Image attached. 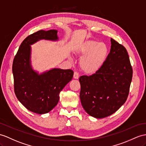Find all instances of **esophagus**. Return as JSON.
<instances>
[{
  "label": "esophagus",
  "mask_w": 146,
  "mask_h": 146,
  "mask_svg": "<svg viewBox=\"0 0 146 146\" xmlns=\"http://www.w3.org/2000/svg\"><path fill=\"white\" fill-rule=\"evenodd\" d=\"M74 79H79V73L77 72H74Z\"/></svg>",
  "instance_id": "obj_1"
}]
</instances>
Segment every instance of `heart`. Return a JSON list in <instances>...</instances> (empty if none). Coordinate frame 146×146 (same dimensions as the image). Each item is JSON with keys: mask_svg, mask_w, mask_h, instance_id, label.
Returning <instances> with one entry per match:
<instances>
[{"mask_svg": "<svg viewBox=\"0 0 146 146\" xmlns=\"http://www.w3.org/2000/svg\"><path fill=\"white\" fill-rule=\"evenodd\" d=\"M76 52L82 56L79 62L81 70L87 74H93L97 72L105 62L108 49L103 42L87 40L78 46Z\"/></svg>", "mask_w": 146, "mask_h": 146, "instance_id": "heart-1", "label": "heart"}]
</instances>
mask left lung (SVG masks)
Returning <instances> with one entry per match:
<instances>
[{"label":"left lung","instance_id":"obj_1","mask_svg":"<svg viewBox=\"0 0 146 146\" xmlns=\"http://www.w3.org/2000/svg\"><path fill=\"white\" fill-rule=\"evenodd\" d=\"M105 62L92 76L80 77V98L88 115L103 118L113 114L127 100L133 69L126 48L111 38Z\"/></svg>","mask_w":146,"mask_h":146}]
</instances>
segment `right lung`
Masks as SVG:
<instances>
[{
    "mask_svg": "<svg viewBox=\"0 0 146 146\" xmlns=\"http://www.w3.org/2000/svg\"><path fill=\"white\" fill-rule=\"evenodd\" d=\"M58 31L39 30L27 36L14 58L12 72L14 92L25 107L37 114H44L58 104L59 93L72 80L71 69H52L39 74L31 65V45L40 40L57 41Z\"/></svg>",
    "mask_w": 146,
    "mask_h": 146,
    "instance_id": "add662e5",
    "label": "right lung"
}]
</instances>
